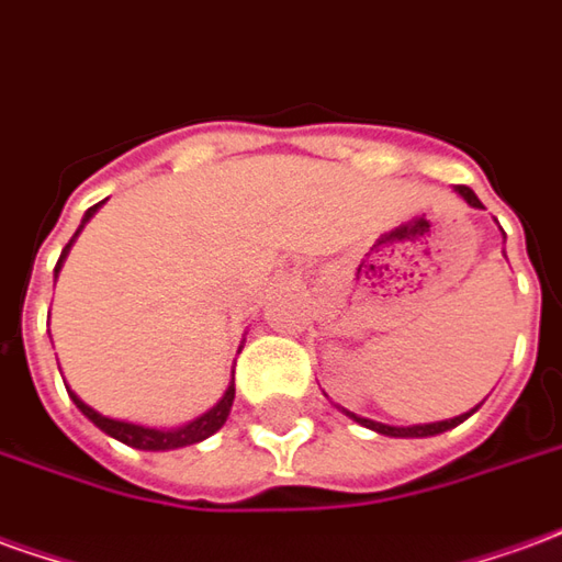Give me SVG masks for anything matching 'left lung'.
Segmentation results:
<instances>
[{"instance_id": "8db88e82", "label": "left lung", "mask_w": 562, "mask_h": 562, "mask_svg": "<svg viewBox=\"0 0 562 562\" xmlns=\"http://www.w3.org/2000/svg\"><path fill=\"white\" fill-rule=\"evenodd\" d=\"M457 194L462 200H465L469 206H474V210H484V206H481V200L474 198L472 188L457 186ZM474 411H477V407H474ZM474 411H469V414H462V417L441 419V423H426V426H386V423H374V419H364V417H359V414H349V411H344V414L356 419V423H359V426H364V429H374V431H380V435H390V438H429V435H441V431L459 426L462 419L472 417Z\"/></svg>"}]
</instances>
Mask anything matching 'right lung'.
Wrapping results in <instances>:
<instances>
[{
    "label": "right lung",
    "instance_id": "add662e5",
    "mask_svg": "<svg viewBox=\"0 0 562 562\" xmlns=\"http://www.w3.org/2000/svg\"><path fill=\"white\" fill-rule=\"evenodd\" d=\"M100 210V203L97 206H90L88 213H85V218H81V227H85V222H90V215ZM78 227V231H81ZM76 231V237H78ZM76 237L66 243V249H63L60 261H57V268H54V277H57V270H60L63 258H66V252H69V246L76 243ZM66 392H69V398L76 402V407L85 414V417L97 426V429H103L105 435H112L115 441H121V445L127 447H136V450H176V447H188V445H198V441H203V438H210L213 431H218L222 426H225L227 414H231V404H234V380H231V386L225 390V395H222V402L215 404V407H210L203 417L191 419L188 426H179V429H148V426H136V423H124V419H112V417H103L100 411H93L90 404H85L81 398H78L76 392L66 386Z\"/></svg>",
    "mask_w": 562,
    "mask_h": 562
}]
</instances>
